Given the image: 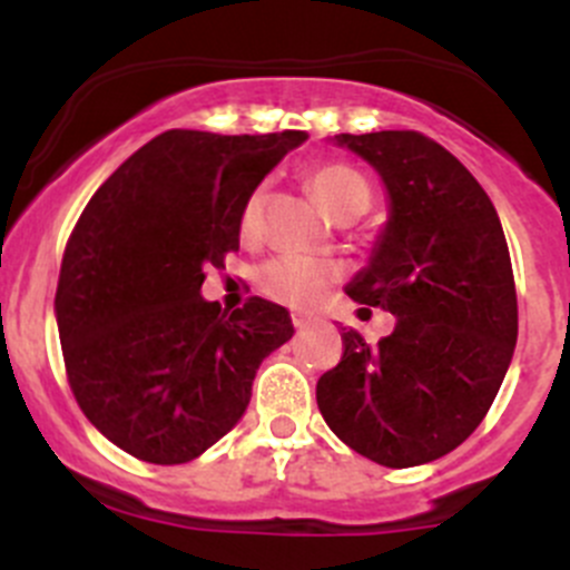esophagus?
Returning a JSON list of instances; mask_svg holds the SVG:
<instances>
[{"label": "esophagus", "mask_w": 570, "mask_h": 570, "mask_svg": "<svg viewBox=\"0 0 570 570\" xmlns=\"http://www.w3.org/2000/svg\"><path fill=\"white\" fill-rule=\"evenodd\" d=\"M292 325H295L297 331H301V327L312 325V317H308V314H301V312H292Z\"/></svg>", "instance_id": "esophagus-1"}]
</instances>
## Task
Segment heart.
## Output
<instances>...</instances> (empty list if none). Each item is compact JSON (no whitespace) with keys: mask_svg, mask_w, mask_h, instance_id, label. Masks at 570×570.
<instances>
[{"mask_svg":"<svg viewBox=\"0 0 570 570\" xmlns=\"http://www.w3.org/2000/svg\"><path fill=\"white\" fill-rule=\"evenodd\" d=\"M308 187L314 195L342 220L364 215L372 206V184L358 168L344 163H322L308 170ZM264 209V187H256L248 195L239 215V226L245 234H253L262 223ZM342 278V264L331 258L297 256V253H281V256L267 258L256 267V289L269 301L286 303V306H312L317 303L333 284Z\"/></svg>","mask_w":570,"mask_h":570,"instance_id":"heart-1","label":"heart"}]
</instances>
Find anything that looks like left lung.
Listing matches in <instances>:
<instances>
[{
	"mask_svg": "<svg viewBox=\"0 0 570 570\" xmlns=\"http://www.w3.org/2000/svg\"><path fill=\"white\" fill-rule=\"evenodd\" d=\"M386 181L392 220L347 295L396 317L372 347L342 331L317 381L327 428L358 455L407 469L446 455L485 419L519 336L513 264L485 189L422 131L336 135Z\"/></svg>",
	"mask_w": 570,
	"mask_h": 570,
	"instance_id": "obj_1",
	"label": "left lung"
}]
</instances>
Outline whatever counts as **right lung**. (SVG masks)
I'll return each instance as SVG.
<instances>
[{"label":"right lung","instance_id":"add662e5","mask_svg":"<svg viewBox=\"0 0 570 570\" xmlns=\"http://www.w3.org/2000/svg\"><path fill=\"white\" fill-rule=\"evenodd\" d=\"M306 137L163 131L79 215L55 295L68 386L137 461L187 463L220 441L258 364L295 333L286 308L248 297L228 314L200 284L239 250L248 195Z\"/></svg>","mask_w":570,"mask_h":570}]
</instances>
